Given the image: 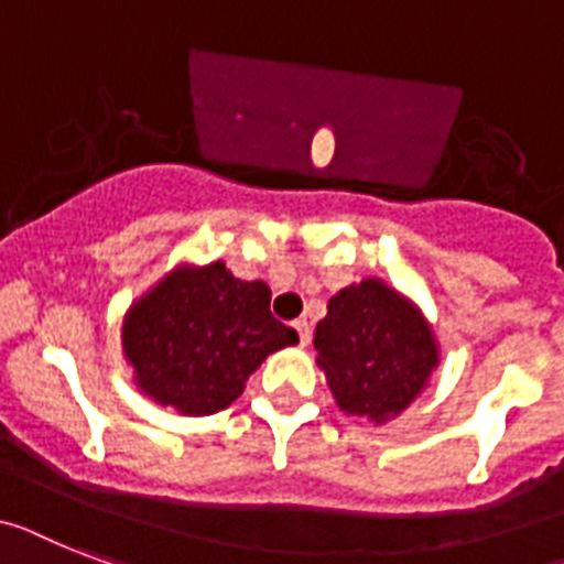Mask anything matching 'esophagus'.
Instances as JSON below:
<instances>
[{
    "instance_id": "esophagus-1",
    "label": "esophagus",
    "mask_w": 564,
    "mask_h": 564,
    "mask_svg": "<svg viewBox=\"0 0 564 564\" xmlns=\"http://www.w3.org/2000/svg\"><path fill=\"white\" fill-rule=\"evenodd\" d=\"M295 333H297V340H301V347H306V344H310L312 340V326H310V321H295Z\"/></svg>"
}]
</instances>
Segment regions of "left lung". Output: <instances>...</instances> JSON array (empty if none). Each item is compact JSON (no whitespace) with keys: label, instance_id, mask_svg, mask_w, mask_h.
Returning <instances> with one entry per match:
<instances>
[{"label":"left lung","instance_id":"obj_1","mask_svg":"<svg viewBox=\"0 0 564 564\" xmlns=\"http://www.w3.org/2000/svg\"><path fill=\"white\" fill-rule=\"evenodd\" d=\"M315 349L335 404L376 424L404 413L438 367L427 318L381 278H364L329 297Z\"/></svg>","mask_w":564,"mask_h":564}]
</instances>
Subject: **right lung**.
<instances>
[{"instance_id": "right-lung-1", "label": "right lung", "mask_w": 564, "mask_h": 564, "mask_svg": "<svg viewBox=\"0 0 564 564\" xmlns=\"http://www.w3.org/2000/svg\"><path fill=\"white\" fill-rule=\"evenodd\" d=\"M269 297L267 283L240 281L224 260L180 263L122 321L137 387L180 415L226 410L267 355L297 344L295 329L269 312Z\"/></svg>"}]
</instances>
